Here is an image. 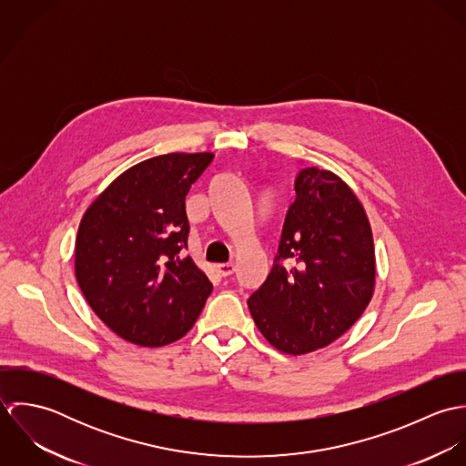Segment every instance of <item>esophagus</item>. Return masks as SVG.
Here are the masks:
<instances>
[{
  "mask_svg": "<svg viewBox=\"0 0 466 466\" xmlns=\"http://www.w3.org/2000/svg\"><path fill=\"white\" fill-rule=\"evenodd\" d=\"M217 272L222 276V278H228L235 272V266L233 264H218L217 266Z\"/></svg>",
  "mask_w": 466,
  "mask_h": 466,
  "instance_id": "1",
  "label": "esophagus"
}]
</instances>
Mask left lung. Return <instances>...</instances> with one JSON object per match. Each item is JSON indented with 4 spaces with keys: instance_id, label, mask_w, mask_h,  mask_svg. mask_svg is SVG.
<instances>
[{
    "instance_id": "obj_1",
    "label": "left lung",
    "mask_w": 466,
    "mask_h": 466,
    "mask_svg": "<svg viewBox=\"0 0 466 466\" xmlns=\"http://www.w3.org/2000/svg\"><path fill=\"white\" fill-rule=\"evenodd\" d=\"M294 190L274 266L248 307L276 350L303 355L362 316L375 290V248L360 200L330 170L303 168Z\"/></svg>"
}]
</instances>
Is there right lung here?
<instances>
[{
	"instance_id": "1",
	"label": "right lung",
	"mask_w": 466,
	"mask_h": 466,
	"mask_svg": "<svg viewBox=\"0 0 466 466\" xmlns=\"http://www.w3.org/2000/svg\"><path fill=\"white\" fill-rule=\"evenodd\" d=\"M211 152H172L118 176L86 209L75 276L93 312L122 339L157 348L194 327L211 281L185 257V199Z\"/></svg>"
}]
</instances>
